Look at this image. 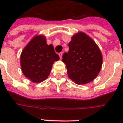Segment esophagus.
Wrapping results in <instances>:
<instances>
[{
  "instance_id": "esophagus-1",
  "label": "esophagus",
  "mask_w": 123,
  "mask_h": 123,
  "mask_svg": "<svg viewBox=\"0 0 123 123\" xmlns=\"http://www.w3.org/2000/svg\"><path fill=\"white\" fill-rule=\"evenodd\" d=\"M59 57H60V59H61L62 56V53H59Z\"/></svg>"
}]
</instances>
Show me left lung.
Listing matches in <instances>:
<instances>
[{
    "label": "left lung",
    "instance_id": "1",
    "mask_svg": "<svg viewBox=\"0 0 123 123\" xmlns=\"http://www.w3.org/2000/svg\"><path fill=\"white\" fill-rule=\"evenodd\" d=\"M69 51L62 61L66 64L70 79L77 84L91 82L99 73L103 56L98 45L86 33H75L68 43Z\"/></svg>",
    "mask_w": 123,
    "mask_h": 123
}]
</instances>
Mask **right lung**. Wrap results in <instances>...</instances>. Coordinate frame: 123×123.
Returning a JSON list of instances; mask_svg holds the SVG:
<instances>
[{"instance_id": "1", "label": "right lung", "mask_w": 123, "mask_h": 123, "mask_svg": "<svg viewBox=\"0 0 123 123\" xmlns=\"http://www.w3.org/2000/svg\"><path fill=\"white\" fill-rule=\"evenodd\" d=\"M59 60L53 45H47L45 36L35 35L23 49L20 55L22 73L34 83L45 80L50 74L53 64Z\"/></svg>"}]
</instances>
